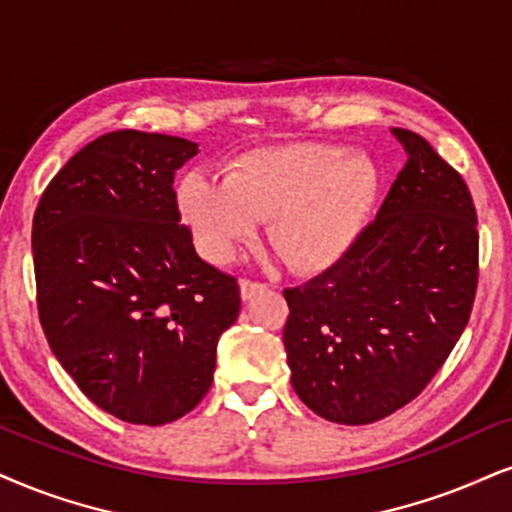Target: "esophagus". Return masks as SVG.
Returning a JSON list of instances; mask_svg holds the SVG:
<instances>
[{
	"mask_svg": "<svg viewBox=\"0 0 512 512\" xmlns=\"http://www.w3.org/2000/svg\"><path fill=\"white\" fill-rule=\"evenodd\" d=\"M266 289V285L258 280H242V299L249 301L251 296H256L258 292H263Z\"/></svg>",
	"mask_w": 512,
	"mask_h": 512,
	"instance_id": "1",
	"label": "esophagus"
}]
</instances>
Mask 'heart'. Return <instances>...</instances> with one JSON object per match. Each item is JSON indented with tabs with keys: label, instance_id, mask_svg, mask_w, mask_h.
<instances>
[{
	"label": "heart",
	"instance_id": "heart-1",
	"mask_svg": "<svg viewBox=\"0 0 512 512\" xmlns=\"http://www.w3.org/2000/svg\"><path fill=\"white\" fill-rule=\"evenodd\" d=\"M377 187V166L361 151L294 142L239 156L227 178L185 175L178 201L211 261H230L268 218V242L289 266L325 268L356 242Z\"/></svg>",
	"mask_w": 512,
	"mask_h": 512
}]
</instances>
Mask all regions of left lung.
Here are the masks:
<instances>
[{"instance_id":"1","label":"left lung","mask_w":512,"mask_h":512,"mask_svg":"<svg viewBox=\"0 0 512 512\" xmlns=\"http://www.w3.org/2000/svg\"><path fill=\"white\" fill-rule=\"evenodd\" d=\"M377 218L306 285L285 289L287 363L299 399L339 425H370L415 399L468 325L479 280L470 189L418 132Z\"/></svg>"}]
</instances>
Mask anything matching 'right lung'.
Listing matches in <instances>:
<instances>
[{
	"mask_svg": "<svg viewBox=\"0 0 512 512\" xmlns=\"http://www.w3.org/2000/svg\"><path fill=\"white\" fill-rule=\"evenodd\" d=\"M199 144L116 130L82 147L33 218L40 323L82 394L132 425L182 418L211 389L237 277L208 266L173 182Z\"/></svg>",
	"mask_w": 512,
	"mask_h": 512,
	"instance_id": "1",
	"label": "right lung"
}]
</instances>
